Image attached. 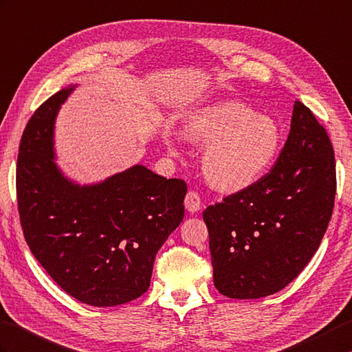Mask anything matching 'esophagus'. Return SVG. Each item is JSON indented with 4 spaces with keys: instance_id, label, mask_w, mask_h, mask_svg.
I'll list each match as a JSON object with an SVG mask.
<instances>
[{
    "instance_id": "obj_1",
    "label": "esophagus",
    "mask_w": 352,
    "mask_h": 352,
    "mask_svg": "<svg viewBox=\"0 0 352 352\" xmlns=\"http://www.w3.org/2000/svg\"><path fill=\"white\" fill-rule=\"evenodd\" d=\"M184 207L187 211H190V213H198L202 207L201 196L196 192H189L184 198Z\"/></svg>"
}]
</instances>
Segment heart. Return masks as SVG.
Here are the masks:
<instances>
[{
  "mask_svg": "<svg viewBox=\"0 0 352 352\" xmlns=\"http://www.w3.org/2000/svg\"><path fill=\"white\" fill-rule=\"evenodd\" d=\"M192 144L207 145L202 173L211 187L223 193L248 189L273 168L282 150V129L273 117L253 112L236 100H220L193 109L182 126ZM168 146L174 136L163 133Z\"/></svg>",
  "mask_w": 352,
  "mask_h": 352,
  "instance_id": "1",
  "label": "heart"
}]
</instances>
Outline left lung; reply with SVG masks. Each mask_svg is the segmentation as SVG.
<instances>
[{
	"mask_svg": "<svg viewBox=\"0 0 352 352\" xmlns=\"http://www.w3.org/2000/svg\"><path fill=\"white\" fill-rule=\"evenodd\" d=\"M336 195L325 129L296 100L291 130L267 175L202 213L214 287L230 298H261L303 272L321 244Z\"/></svg>",
	"mask_w": 352,
	"mask_h": 352,
	"instance_id": "8db88e82",
	"label": "left lung"
}]
</instances>
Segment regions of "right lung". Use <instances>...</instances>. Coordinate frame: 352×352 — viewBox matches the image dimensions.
<instances>
[{
    "label": "right lung",
    "mask_w": 352,
    "mask_h": 352,
    "mask_svg": "<svg viewBox=\"0 0 352 352\" xmlns=\"http://www.w3.org/2000/svg\"><path fill=\"white\" fill-rule=\"evenodd\" d=\"M78 85L40 106L18 154V207L30 250L80 303L113 307L150 287L156 253L184 217L187 186L144 165L79 184L56 163L55 121Z\"/></svg>",
    "instance_id": "1"
}]
</instances>
